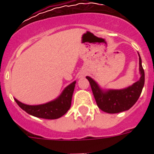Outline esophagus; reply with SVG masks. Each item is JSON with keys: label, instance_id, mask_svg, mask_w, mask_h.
Masks as SVG:
<instances>
[{"label": "esophagus", "instance_id": "1", "mask_svg": "<svg viewBox=\"0 0 154 154\" xmlns=\"http://www.w3.org/2000/svg\"><path fill=\"white\" fill-rule=\"evenodd\" d=\"M82 76H83V75H81V76H80V77H82Z\"/></svg>", "mask_w": 154, "mask_h": 154}]
</instances>
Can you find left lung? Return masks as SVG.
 <instances>
[{"label":"left lung","mask_w":154,"mask_h":154,"mask_svg":"<svg viewBox=\"0 0 154 154\" xmlns=\"http://www.w3.org/2000/svg\"><path fill=\"white\" fill-rule=\"evenodd\" d=\"M139 69L141 78L133 85L121 90L102 91L91 77H86L91 85L97 105L100 109L108 113H117L129 109L138 100L145 84V72L139 55Z\"/></svg>","instance_id":"left-lung-1"}]
</instances>
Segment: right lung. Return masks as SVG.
<instances>
[{
	"label": "right lung",
	"instance_id": "1",
	"mask_svg": "<svg viewBox=\"0 0 154 154\" xmlns=\"http://www.w3.org/2000/svg\"><path fill=\"white\" fill-rule=\"evenodd\" d=\"M76 82L68 85L59 97L54 101L39 105H29L15 99V101L29 114L44 119H57L62 117L70 109Z\"/></svg>",
	"mask_w": 154,
	"mask_h": 154
}]
</instances>
